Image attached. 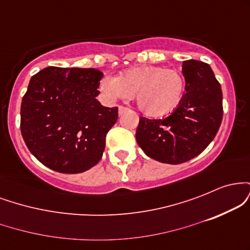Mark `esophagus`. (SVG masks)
<instances>
[{
  "label": "esophagus",
  "mask_w": 250,
  "mask_h": 250,
  "mask_svg": "<svg viewBox=\"0 0 250 250\" xmlns=\"http://www.w3.org/2000/svg\"><path fill=\"white\" fill-rule=\"evenodd\" d=\"M127 110H128V108L123 107V105H120V107H119V115L120 116L123 115V114H125Z\"/></svg>",
  "instance_id": "obj_1"
}]
</instances>
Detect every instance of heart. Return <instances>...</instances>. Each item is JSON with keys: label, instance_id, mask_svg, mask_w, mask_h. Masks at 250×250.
<instances>
[{"label": "heart", "instance_id": "heart-1", "mask_svg": "<svg viewBox=\"0 0 250 250\" xmlns=\"http://www.w3.org/2000/svg\"><path fill=\"white\" fill-rule=\"evenodd\" d=\"M186 89V80L180 71L161 65L131 68L120 77L104 76L99 90L108 101L129 99L135 95L136 105L145 115H168L180 104Z\"/></svg>", "mask_w": 250, "mask_h": 250}]
</instances>
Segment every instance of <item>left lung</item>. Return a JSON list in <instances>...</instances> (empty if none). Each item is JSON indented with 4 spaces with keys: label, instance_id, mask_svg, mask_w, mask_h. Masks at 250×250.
I'll return each instance as SVG.
<instances>
[{
    "label": "left lung",
    "instance_id": "left-lung-1",
    "mask_svg": "<svg viewBox=\"0 0 250 250\" xmlns=\"http://www.w3.org/2000/svg\"><path fill=\"white\" fill-rule=\"evenodd\" d=\"M186 94L170 116L140 119L136 141L150 159L179 165L202 153L222 121V90L210 65L188 60L182 64Z\"/></svg>",
    "mask_w": 250,
    "mask_h": 250
}]
</instances>
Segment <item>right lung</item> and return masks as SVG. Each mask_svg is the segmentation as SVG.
Here are the masks:
<instances>
[{
    "label": "right lung",
    "instance_id": "1",
    "mask_svg": "<svg viewBox=\"0 0 250 250\" xmlns=\"http://www.w3.org/2000/svg\"><path fill=\"white\" fill-rule=\"evenodd\" d=\"M102 71L47 67L30 79L21 104V133L30 153L63 174L88 170L101 160L117 107L96 100Z\"/></svg>",
    "mask_w": 250,
    "mask_h": 250
}]
</instances>
